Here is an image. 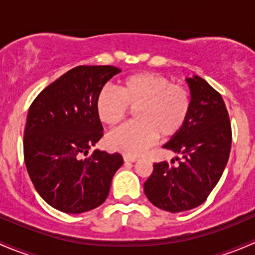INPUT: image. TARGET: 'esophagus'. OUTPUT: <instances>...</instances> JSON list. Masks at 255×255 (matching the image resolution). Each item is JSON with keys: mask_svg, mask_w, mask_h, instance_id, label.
Returning a JSON list of instances; mask_svg holds the SVG:
<instances>
[{"mask_svg": "<svg viewBox=\"0 0 255 255\" xmlns=\"http://www.w3.org/2000/svg\"><path fill=\"white\" fill-rule=\"evenodd\" d=\"M123 159H125L126 163H134V161H137V158H135V156L123 155Z\"/></svg>", "mask_w": 255, "mask_h": 255, "instance_id": "obj_1", "label": "esophagus"}]
</instances>
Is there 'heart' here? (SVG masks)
Wrapping results in <instances>:
<instances>
[{"mask_svg": "<svg viewBox=\"0 0 255 255\" xmlns=\"http://www.w3.org/2000/svg\"><path fill=\"white\" fill-rule=\"evenodd\" d=\"M192 95L186 86L171 84L166 76L138 73L121 80L118 92L104 87L95 100V111L104 125L116 127L134 110L133 120L107 137V145L129 156L144 153L161 138L176 135L186 123Z\"/></svg>", "mask_w": 255, "mask_h": 255, "instance_id": "1", "label": "heart"}]
</instances>
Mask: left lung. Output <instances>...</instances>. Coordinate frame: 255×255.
<instances>
[{"instance_id": "8db88e82", "label": "left lung", "mask_w": 255, "mask_h": 255, "mask_svg": "<svg viewBox=\"0 0 255 255\" xmlns=\"http://www.w3.org/2000/svg\"><path fill=\"white\" fill-rule=\"evenodd\" d=\"M192 106L182 129L164 145L182 159L160 161L144 182L154 206L176 213L200 206L217 185L230 158L232 128L220 92L202 78L186 79Z\"/></svg>"}]
</instances>
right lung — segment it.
<instances>
[{
	"label": "right lung",
	"mask_w": 255,
	"mask_h": 255,
	"mask_svg": "<svg viewBox=\"0 0 255 255\" xmlns=\"http://www.w3.org/2000/svg\"><path fill=\"white\" fill-rule=\"evenodd\" d=\"M120 69L80 65L45 87L32 102L23 150L30 180L51 207L82 213L105 202L121 154L89 149L104 135L95 111L100 90Z\"/></svg>",
	"instance_id": "right-lung-1"
}]
</instances>
